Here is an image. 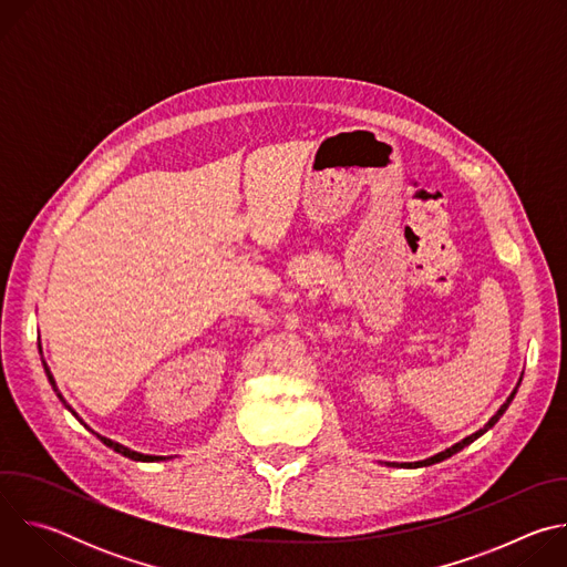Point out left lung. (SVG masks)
<instances>
[{"label":"left lung","mask_w":567,"mask_h":567,"mask_svg":"<svg viewBox=\"0 0 567 567\" xmlns=\"http://www.w3.org/2000/svg\"><path fill=\"white\" fill-rule=\"evenodd\" d=\"M518 385H520V381H518ZM518 385L514 388V392L507 396V401L503 403V406L498 409V413L487 422V424H484V429H480V431H475L473 435H468V437H464L462 442H457V444H453L451 449H446V451H442V453H437V455H433V457H426V460H422V462H403V464H396V462H390L388 466H406V468H417V466H431V464H437V462H442V460H446V457H451V455H455V453H460L464 446H468L471 442H475L480 435H484V433H487L492 426H496V422L505 415V411L509 409V403H512V399L516 396V390H518Z\"/></svg>","instance_id":"obj_1"}]
</instances>
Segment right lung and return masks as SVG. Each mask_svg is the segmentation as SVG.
Segmentation results:
<instances>
[{"label": "right lung", "mask_w": 567, "mask_h": 567, "mask_svg": "<svg viewBox=\"0 0 567 567\" xmlns=\"http://www.w3.org/2000/svg\"><path fill=\"white\" fill-rule=\"evenodd\" d=\"M40 354H42V348H40ZM42 365H44V372H47V377H49V383H51V388H53V392L60 396V401L64 403V406L78 417V413L69 406V403L64 401V396L60 394V390H58V385H55V379H53V374H51V370H49V365L42 361ZM101 437V442L105 444V446H110V449H114L116 453H121V455H125V457H130V460H136V462H161V460H168V457H164V455H143V453H136V451H130L127 446H123V444H118V442H112V440H107V437H103V435H99Z\"/></svg>", "instance_id": "obj_1"}]
</instances>
